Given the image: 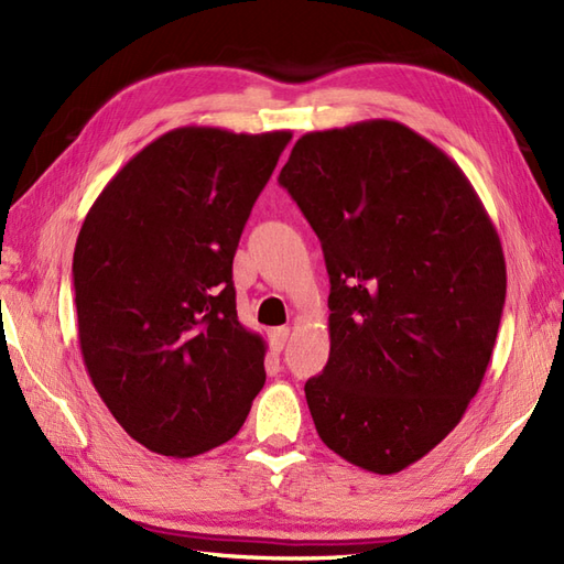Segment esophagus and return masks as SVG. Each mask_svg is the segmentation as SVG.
Returning <instances> with one entry per match:
<instances>
[{"label":"esophagus","mask_w":564,"mask_h":564,"mask_svg":"<svg viewBox=\"0 0 564 564\" xmlns=\"http://www.w3.org/2000/svg\"><path fill=\"white\" fill-rule=\"evenodd\" d=\"M289 334H291V329L289 327H275V329H271V349L273 351H281L283 346H285V341H289Z\"/></svg>","instance_id":"34e87169"}]
</instances>
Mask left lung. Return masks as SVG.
<instances>
[{
  "mask_svg": "<svg viewBox=\"0 0 564 564\" xmlns=\"http://www.w3.org/2000/svg\"><path fill=\"white\" fill-rule=\"evenodd\" d=\"M322 242L329 361L305 382L319 438L392 475L480 390L507 297L499 235L446 152L398 121L317 130L279 174Z\"/></svg>",
  "mask_w": 564,
  "mask_h": 564,
  "instance_id": "left-lung-1",
  "label": "left lung"
}]
</instances>
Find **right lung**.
<instances>
[{"instance_id": "add662e5", "label": "right lung", "mask_w": 564, "mask_h": 564, "mask_svg": "<svg viewBox=\"0 0 564 564\" xmlns=\"http://www.w3.org/2000/svg\"><path fill=\"white\" fill-rule=\"evenodd\" d=\"M291 130L186 126L142 148L77 237L84 366L130 438L194 458L230 441L267 380V344L237 319L232 259Z\"/></svg>"}]
</instances>
